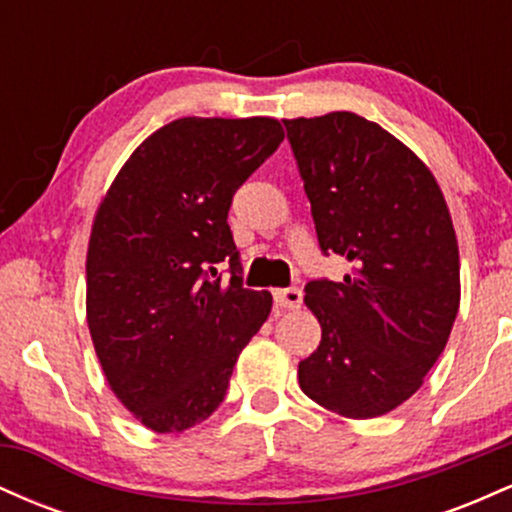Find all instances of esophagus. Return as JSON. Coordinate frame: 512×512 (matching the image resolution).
<instances>
[{"mask_svg":"<svg viewBox=\"0 0 512 512\" xmlns=\"http://www.w3.org/2000/svg\"><path fill=\"white\" fill-rule=\"evenodd\" d=\"M274 303L279 305V308L298 310L303 303V293L298 289H274Z\"/></svg>","mask_w":512,"mask_h":512,"instance_id":"1","label":"esophagus"}]
</instances>
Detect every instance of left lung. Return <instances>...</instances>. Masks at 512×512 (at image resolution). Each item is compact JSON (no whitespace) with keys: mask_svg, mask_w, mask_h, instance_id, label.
Returning a JSON list of instances; mask_svg holds the SVG:
<instances>
[{"mask_svg":"<svg viewBox=\"0 0 512 512\" xmlns=\"http://www.w3.org/2000/svg\"><path fill=\"white\" fill-rule=\"evenodd\" d=\"M322 252L344 281H310L320 346L301 390L346 419H375L424 385L460 308V252L436 178L407 144L356 113L284 120Z\"/></svg>","mask_w":512,"mask_h":512,"instance_id":"left-lung-1","label":"left lung"}]
</instances>
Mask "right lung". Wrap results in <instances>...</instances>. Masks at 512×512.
Masks as SVG:
<instances>
[{
  "instance_id": "add662e5",
  "label": "right lung",
  "mask_w": 512,
  "mask_h": 512,
  "mask_svg": "<svg viewBox=\"0 0 512 512\" xmlns=\"http://www.w3.org/2000/svg\"><path fill=\"white\" fill-rule=\"evenodd\" d=\"M284 142L274 117H180L134 149L86 252V322L113 395L156 433L207 421L272 293L240 284L236 190ZM232 262V279L215 272Z\"/></svg>"
}]
</instances>
